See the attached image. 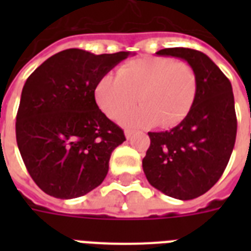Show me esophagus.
Listing matches in <instances>:
<instances>
[{
	"instance_id": "esophagus-1",
	"label": "esophagus",
	"mask_w": 251,
	"mask_h": 251,
	"mask_svg": "<svg viewBox=\"0 0 251 251\" xmlns=\"http://www.w3.org/2000/svg\"><path fill=\"white\" fill-rule=\"evenodd\" d=\"M134 135V130H130V129H126L125 130V137L126 139H130V138Z\"/></svg>"
}]
</instances>
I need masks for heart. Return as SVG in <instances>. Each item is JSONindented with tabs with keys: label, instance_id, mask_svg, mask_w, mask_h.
<instances>
[{
	"label": "heart",
	"instance_id": "obj_1",
	"mask_svg": "<svg viewBox=\"0 0 251 251\" xmlns=\"http://www.w3.org/2000/svg\"><path fill=\"white\" fill-rule=\"evenodd\" d=\"M198 79L186 62L167 57H142L121 65L116 78L104 75L95 86L100 109L117 120L131 106L143 102L122 118L126 126L149 127L157 122L171 127L185 120L195 101Z\"/></svg>",
	"mask_w": 251,
	"mask_h": 251
}]
</instances>
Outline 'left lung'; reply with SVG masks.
<instances>
[{"instance_id":"1","label":"left lung","mask_w":251,"mask_h":251,"mask_svg":"<svg viewBox=\"0 0 251 251\" xmlns=\"http://www.w3.org/2000/svg\"><path fill=\"white\" fill-rule=\"evenodd\" d=\"M156 54L186 61L197 74L198 90L185 120L169 131L149 133L151 145L142 165L155 189L189 201L210 190L229 161L237 134L233 91L229 79L204 53L167 48Z\"/></svg>"}]
</instances>
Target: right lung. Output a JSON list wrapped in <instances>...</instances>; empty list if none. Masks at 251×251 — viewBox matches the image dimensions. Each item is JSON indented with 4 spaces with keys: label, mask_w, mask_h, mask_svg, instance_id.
<instances>
[{
    "label": "right lung",
    "mask_w": 251,
    "mask_h": 251,
    "mask_svg": "<svg viewBox=\"0 0 251 251\" xmlns=\"http://www.w3.org/2000/svg\"><path fill=\"white\" fill-rule=\"evenodd\" d=\"M129 56L66 49L25 80L15 124L18 149L29 176L48 195L78 198L106 177L110 155L126 139L99 109L95 86Z\"/></svg>",
    "instance_id": "add662e5"
}]
</instances>
